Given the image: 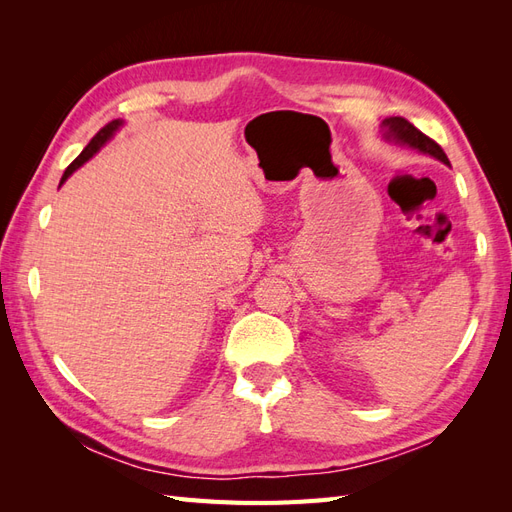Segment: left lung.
<instances>
[{
  "mask_svg": "<svg viewBox=\"0 0 512 512\" xmlns=\"http://www.w3.org/2000/svg\"><path fill=\"white\" fill-rule=\"evenodd\" d=\"M380 130H382V136L386 138V141L408 145L416 151L427 153V156L448 164V158H446V153L442 151V147L436 141H431V138L425 136L421 130H416L408 119H404V117H386L382 121Z\"/></svg>",
  "mask_w": 512,
  "mask_h": 512,
  "instance_id": "1",
  "label": "left lung"
}]
</instances>
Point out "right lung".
<instances>
[{"label": "right lung", "instance_id": "add662e5", "mask_svg": "<svg viewBox=\"0 0 512 512\" xmlns=\"http://www.w3.org/2000/svg\"><path fill=\"white\" fill-rule=\"evenodd\" d=\"M119 126H121V121L119 119H115V121H111V123H106V126L94 136V138H91V141H89V145L83 149V153H81V156L79 158H76L68 168H66V173H64V177H61V183H64L72 173H74V170L76 168H79V166H83L91 156H94V153L108 141V138H111L117 130H119ZM59 183V185H61Z\"/></svg>", "mask_w": 512, "mask_h": 512}]
</instances>
